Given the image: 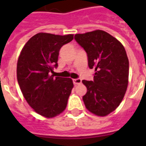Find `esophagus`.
Listing matches in <instances>:
<instances>
[{
    "label": "esophagus",
    "instance_id": "esophagus-1",
    "mask_svg": "<svg viewBox=\"0 0 146 146\" xmlns=\"http://www.w3.org/2000/svg\"><path fill=\"white\" fill-rule=\"evenodd\" d=\"M73 82L74 83V85H79L82 82V80L79 79V78L78 79H74V80H73Z\"/></svg>",
    "mask_w": 146,
    "mask_h": 146
}]
</instances>
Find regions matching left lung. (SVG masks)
I'll return each instance as SVG.
<instances>
[{"label": "left lung", "mask_w": 146, "mask_h": 146, "mask_svg": "<svg viewBox=\"0 0 146 146\" xmlns=\"http://www.w3.org/2000/svg\"><path fill=\"white\" fill-rule=\"evenodd\" d=\"M75 40L87 54L93 81L82 80L87 92L83 97L88 110L104 117L115 110L127 91L129 60L124 47L117 38L102 30L76 34Z\"/></svg>", "instance_id": "1"}]
</instances>
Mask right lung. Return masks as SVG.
I'll return each mask as SVG.
<instances>
[{
  "label": "right lung",
  "mask_w": 146,
  "mask_h": 146,
  "mask_svg": "<svg viewBox=\"0 0 146 146\" xmlns=\"http://www.w3.org/2000/svg\"><path fill=\"white\" fill-rule=\"evenodd\" d=\"M73 39V35L38 33L22 49L17 75L22 93L34 111L51 118L65 110L73 87L70 78L54 77L60 49Z\"/></svg>",
  "instance_id": "add662e5"
}]
</instances>
